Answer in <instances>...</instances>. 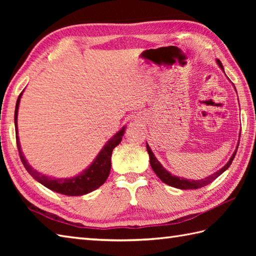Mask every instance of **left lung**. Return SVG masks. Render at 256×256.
<instances>
[{
    "instance_id": "8db88e82",
    "label": "left lung",
    "mask_w": 256,
    "mask_h": 256,
    "mask_svg": "<svg viewBox=\"0 0 256 256\" xmlns=\"http://www.w3.org/2000/svg\"><path fill=\"white\" fill-rule=\"evenodd\" d=\"M216 64H218V66L222 69V72H224V66H222L221 62L220 60H216ZM234 89H236V86H234ZM238 143H240V140H238ZM238 148V144L236 146L234 153H233L232 156L230 157L229 162H228L224 167L220 168L218 172H214V174H212V175L206 177V178L198 179V180H192V179H187V178L175 176V175H172V172L166 170L165 168L162 167V165L160 164V162H158V160H157L156 157H155V155H154L153 152H152L148 144L146 143V148H148V155H150V164L152 168H153V170L155 172L157 177H158L162 182L170 184V186H172V187H175V188H178V189H184V190H186V189H198V188H201V187H204V186H206V184H211L212 182H214L216 178H218L221 175V174L224 172H226L228 168L230 167V165L232 164L233 158H234V157H236Z\"/></svg>"
}]
</instances>
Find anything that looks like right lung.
Here are the masks:
<instances>
[{
  "instance_id": "right-lung-1",
  "label": "right lung",
  "mask_w": 256,
  "mask_h": 256,
  "mask_svg": "<svg viewBox=\"0 0 256 256\" xmlns=\"http://www.w3.org/2000/svg\"><path fill=\"white\" fill-rule=\"evenodd\" d=\"M23 92L18 96V99L16 101L15 106V114H14V123H15V132L18 134V106L20 101ZM125 132V126H123L120 131L114 135V136L108 140L106 144L103 146L100 153L94 158V160L91 162V165L86 168L84 172H81L79 175L70 178H56L48 175H44L40 172L34 170L28 162H27L25 156L23 155V152L20 150L18 135H16V144H18V153L20 160L23 162L26 170L28 172L30 175L34 177L38 182H40L42 186L46 188L56 192L58 194H66V196H82L94 190L99 188L101 184H104L106 178L108 177V174L111 170V156L113 150L121 143L122 136Z\"/></svg>"
}]
</instances>
